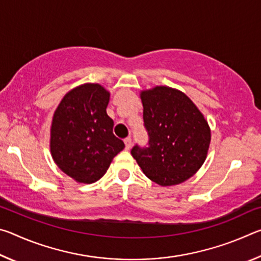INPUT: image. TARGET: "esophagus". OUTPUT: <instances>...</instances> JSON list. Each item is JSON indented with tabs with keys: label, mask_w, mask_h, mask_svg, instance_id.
<instances>
[{
	"label": "esophagus",
	"mask_w": 261,
	"mask_h": 261,
	"mask_svg": "<svg viewBox=\"0 0 261 261\" xmlns=\"http://www.w3.org/2000/svg\"><path fill=\"white\" fill-rule=\"evenodd\" d=\"M124 144H125V149H130L132 146V139L130 137H127V138L124 139Z\"/></svg>",
	"instance_id": "obj_1"
}]
</instances>
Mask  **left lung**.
I'll return each instance as SVG.
<instances>
[{"mask_svg":"<svg viewBox=\"0 0 261 261\" xmlns=\"http://www.w3.org/2000/svg\"><path fill=\"white\" fill-rule=\"evenodd\" d=\"M147 146L131 149L144 174L162 187L179 184L204 163L211 143L206 120L182 92L166 86L141 92Z\"/></svg>","mask_w":261,"mask_h":261,"instance_id":"1","label":"left lung"}]
</instances>
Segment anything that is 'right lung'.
Returning <instances> with one entry per match:
<instances>
[{"label": "right lung", "mask_w": 261, "mask_h": 261, "mask_svg": "<svg viewBox=\"0 0 261 261\" xmlns=\"http://www.w3.org/2000/svg\"><path fill=\"white\" fill-rule=\"evenodd\" d=\"M109 92L98 84L70 91L55 110L50 151L63 173L81 183H94L106 174L124 143L113 134L106 108Z\"/></svg>", "instance_id": "obj_1"}]
</instances>
